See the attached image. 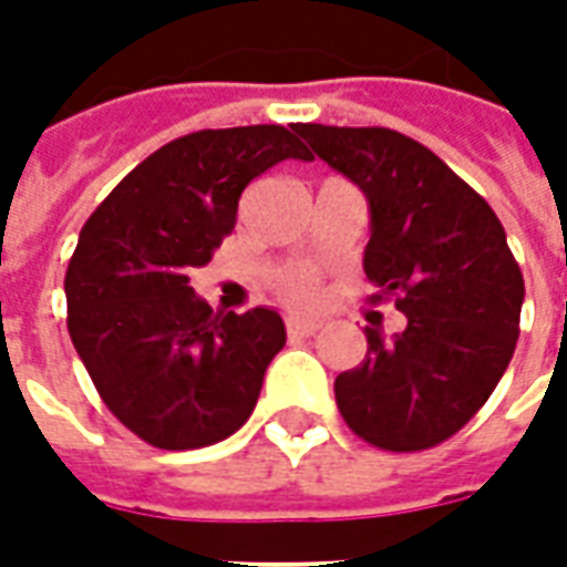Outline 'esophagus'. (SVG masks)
<instances>
[{
  "label": "esophagus",
  "mask_w": 567,
  "mask_h": 567,
  "mask_svg": "<svg viewBox=\"0 0 567 567\" xmlns=\"http://www.w3.org/2000/svg\"><path fill=\"white\" fill-rule=\"evenodd\" d=\"M319 328H321L319 321H307V319L285 321V331H288V337H291V340H297V337H312V333L319 331Z\"/></svg>",
  "instance_id": "esophagus-1"
}]
</instances>
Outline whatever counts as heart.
I'll use <instances>...</instances> for the list:
<instances>
[{"label": "heart", "instance_id": "heart-1", "mask_svg": "<svg viewBox=\"0 0 567 567\" xmlns=\"http://www.w3.org/2000/svg\"><path fill=\"white\" fill-rule=\"evenodd\" d=\"M272 282L285 300L297 307H312L319 300V272L309 264H282L272 270Z\"/></svg>", "mask_w": 567, "mask_h": 567}]
</instances>
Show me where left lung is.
Listing matches in <instances>:
<instances>
[{
  "label": "left lung",
  "mask_w": 567,
  "mask_h": 567,
  "mask_svg": "<svg viewBox=\"0 0 567 567\" xmlns=\"http://www.w3.org/2000/svg\"><path fill=\"white\" fill-rule=\"evenodd\" d=\"M370 203V303L394 300L406 328H364L368 355L333 382L358 437L431 450L462 431L511 364L525 282L498 215L434 151L389 127L295 124Z\"/></svg>",
  "instance_id": "1"
}]
</instances>
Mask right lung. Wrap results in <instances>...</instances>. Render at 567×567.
<instances>
[{
  "instance_id": "1",
  "label": "right lung",
  "mask_w": 567,
  "mask_h": 567,
  "mask_svg": "<svg viewBox=\"0 0 567 567\" xmlns=\"http://www.w3.org/2000/svg\"><path fill=\"white\" fill-rule=\"evenodd\" d=\"M291 130L173 140L81 227L66 270L69 337L103 404L157 450H199L239 431L285 346L279 312H212L187 272L234 230L248 182L288 157L312 161Z\"/></svg>"
}]
</instances>
